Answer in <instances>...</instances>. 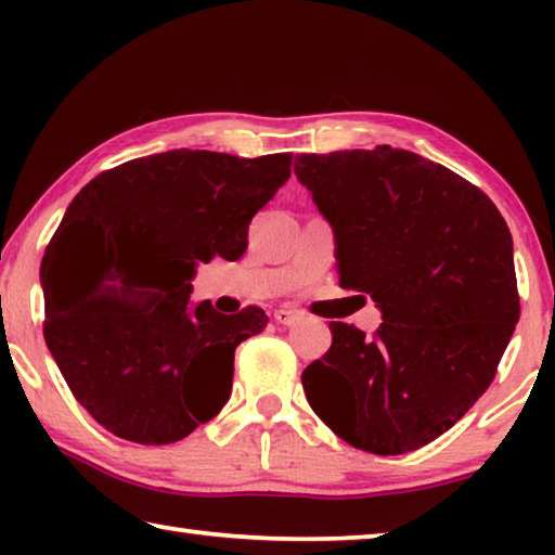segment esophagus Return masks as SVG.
I'll return each instance as SVG.
<instances>
[{"mask_svg":"<svg viewBox=\"0 0 555 555\" xmlns=\"http://www.w3.org/2000/svg\"><path fill=\"white\" fill-rule=\"evenodd\" d=\"M274 321L279 325H294L298 321V313L286 311V308H279V311H274Z\"/></svg>","mask_w":555,"mask_h":555,"instance_id":"1","label":"esophagus"}]
</instances>
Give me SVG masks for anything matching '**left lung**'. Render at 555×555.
I'll return each instance as SVG.
<instances>
[{"label":"left lung","instance_id":"obj_1","mask_svg":"<svg viewBox=\"0 0 555 555\" xmlns=\"http://www.w3.org/2000/svg\"><path fill=\"white\" fill-rule=\"evenodd\" d=\"M333 224L340 286L379 306L372 337L331 323L306 399L345 443L401 455L453 428L490 387L519 321L512 232L480 188L403 149L300 154Z\"/></svg>","mask_w":555,"mask_h":555}]
</instances>
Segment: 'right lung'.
Masks as SVG:
<instances>
[{
    "instance_id": "1",
    "label": "right lung",
    "mask_w": 555,
    "mask_h": 555,
    "mask_svg": "<svg viewBox=\"0 0 555 555\" xmlns=\"http://www.w3.org/2000/svg\"><path fill=\"white\" fill-rule=\"evenodd\" d=\"M288 176L291 154L176 149L102 171L75 195L41 261L43 337L102 428L166 446L228 403L234 347L269 318L257 306L191 308V279L201 261L244 255L251 218Z\"/></svg>"
}]
</instances>
